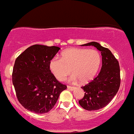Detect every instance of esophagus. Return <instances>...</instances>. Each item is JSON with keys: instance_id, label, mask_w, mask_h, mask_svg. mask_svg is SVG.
Returning <instances> with one entry per match:
<instances>
[{"instance_id": "1", "label": "esophagus", "mask_w": 134, "mask_h": 134, "mask_svg": "<svg viewBox=\"0 0 134 134\" xmlns=\"http://www.w3.org/2000/svg\"><path fill=\"white\" fill-rule=\"evenodd\" d=\"M76 87H71V86H67V89L69 90V91H74L75 90Z\"/></svg>"}]
</instances>
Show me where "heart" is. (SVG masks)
I'll use <instances>...</instances> for the list:
<instances>
[{
    "label": "heart",
    "instance_id": "1",
    "mask_svg": "<svg viewBox=\"0 0 134 134\" xmlns=\"http://www.w3.org/2000/svg\"><path fill=\"white\" fill-rule=\"evenodd\" d=\"M101 56L96 49L71 47L62 53L61 59L53 58L50 60L49 68L51 72L59 81H63L71 74L72 82L80 80L82 83L92 80L100 66Z\"/></svg>",
    "mask_w": 134,
    "mask_h": 134
}]
</instances>
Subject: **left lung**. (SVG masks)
<instances>
[{"label": "left lung", "instance_id": "1", "mask_svg": "<svg viewBox=\"0 0 134 134\" xmlns=\"http://www.w3.org/2000/svg\"><path fill=\"white\" fill-rule=\"evenodd\" d=\"M81 46H94L102 56L100 72L92 81L81 87L85 93L83 99L79 101L84 109L96 110L107 105L119 90L121 81L119 62L109 49L98 42H91Z\"/></svg>", "mask_w": 134, "mask_h": 134}]
</instances>
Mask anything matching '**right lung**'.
Segmentation results:
<instances>
[{
  "label": "right lung",
  "mask_w": 134,
  "mask_h": 134,
  "mask_svg": "<svg viewBox=\"0 0 134 134\" xmlns=\"http://www.w3.org/2000/svg\"><path fill=\"white\" fill-rule=\"evenodd\" d=\"M60 49L56 46L33 45L15 60L13 84L20 103L31 112H49L60 93L67 88V86L56 80L49 68V62Z\"/></svg>",
  "instance_id": "add662e5"
}]
</instances>
